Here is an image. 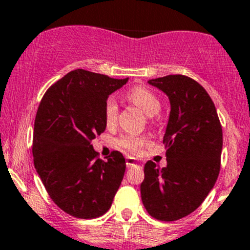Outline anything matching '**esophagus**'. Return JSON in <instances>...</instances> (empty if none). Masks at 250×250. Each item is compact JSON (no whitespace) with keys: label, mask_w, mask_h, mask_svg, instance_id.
<instances>
[{"label":"esophagus","mask_w":250,"mask_h":250,"mask_svg":"<svg viewBox=\"0 0 250 250\" xmlns=\"http://www.w3.org/2000/svg\"><path fill=\"white\" fill-rule=\"evenodd\" d=\"M125 164H127V167H134V165L137 164V159H136V158L127 157V158H125Z\"/></svg>","instance_id":"esophagus-1"}]
</instances>
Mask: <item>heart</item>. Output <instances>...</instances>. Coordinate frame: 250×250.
<instances>
[{
	"instance_id": "obj_1",
	"label": "heart",
	"mask_w": 250,
	"mask_h": 250,
	"mask_svg": "<svg viewBox=\"0 0 250 250\" xmlns=\"http://www.w3.org/2000/svg\"><path fill=\"white\" fill-rule=\"evenodd\" d=\"M127 99L134 106L138 107L146 114V117L157 116L160 112V108H162V104H160V100L158 99L157 95L151 92L150 90H148V88L142 87V86H138V87H134L130 91H128ZM117 102H116L114 99L109 97V99L106 100L104 106V118L107 127H113L116 125V122H117ZM146 143H148V139L146 138H144V137L132 136V134H125V136L121 137L118 139V146L121 148L125 149L127 151H129V153H137Z\"/></svg>"
}]
</instances>
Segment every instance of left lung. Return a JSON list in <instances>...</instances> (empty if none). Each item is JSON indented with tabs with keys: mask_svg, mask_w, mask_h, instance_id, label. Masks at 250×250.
Returning a JSON list of instances; mask_svg holds the SVG:
<instances>
[{
	"mask_svg": "<svg viewBox=\"0 0 250 250\" xmlns=\"http://www.w3.org/2000/svg\"><path fill=\"white\" fill-rule=\"evenodd\" d=\"M169 97L170 114L163 143L167 167L149 160L141 184L142 201L159 221L180 220L195 211L216 184L221 167L222 127L207 91L191 78L151 79Z\"/></svg>",
	"mask_w": 250,
	"mask_h": 250,
	"instance_id": "1",
	"label": "left lung"
}]
</instances>
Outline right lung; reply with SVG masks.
Listing matches in <instances>:
<instances>
[{
    "instance_id": "obj_1",
    "label": "right lung",
    "mask_w": 250,
    "mask_h": 250,
    "mask_svg": "<svg viewBox=\"0 0 250 250\" xmlns=\"http://www.w3.org/2000/svg\"><path fill=\"white\" fill-rule=\"evenodd\" d=\"M127 79L78 69L46 90L34 121V167L50 199L76 218L106 213L123 180L125 159L114 150L106 162L91 142L106 129L104 106Z\"/></svg>"
}]
</instances>
